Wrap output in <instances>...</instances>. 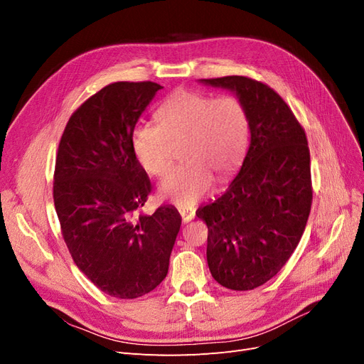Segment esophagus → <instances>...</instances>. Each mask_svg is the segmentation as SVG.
Wrapping results in <instances>:
<instances>
[{
  "instance_id": "obj_1",
  "label": "esophagus",
  "mask_w": 364,
  "mask_h": 364,
  "mask_svg": "<svg viewBox=\"0 0 364 364\" xmlns=\"http://www.w3.org/2000/svg\"><path fill=\"white\" fill-rule=\"evenodd\" d=\"M179 214H181V217H182L185 223L191 222V220L196 215V209H193V208H179Z\"/></svg>"
}]
</instances>
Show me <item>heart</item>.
Here are the masks:
<instances>
[{
	"instance_id": "heart-1",
	"label": "heart",
	"mask_w": 364,
	"mask_h": 364,
	"mask_svg": "<svg viewBox=\"0 0 364 364\" xmlns=\"http://www.w3.org/2000/svg\"><path fill=\"white\" fill-rule=\"evenodd\" d=\"M158 126L139 124L132 135L135 156L147 173L164 176L182 149V167L159 186L162 199L190 208L213 188L214 176L226 179L246 155L250 121L234 94L214 97L194 90L170 95L156 112Z\"/></svg>"
}]
</instances>
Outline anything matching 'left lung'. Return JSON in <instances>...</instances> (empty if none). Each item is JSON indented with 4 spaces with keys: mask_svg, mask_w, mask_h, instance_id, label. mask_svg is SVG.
Wrapping results in <instances>:
<instances>
[{
    "mask_svg": "<svg viewBox=\"0 0 364 364\" xmlns=\"http://www.w3.org/2000/svg\"><path fill=\"white\" fill-rule=\"evenodd\" d=\"M200 82L234 91L249 114L250 146L240 173L196 215L208 226L213 278L230 290H253L299 245L313 202L310 149L304 127L269 85L245 75Z\"/></svg>",
    "mask_w": 364,
    "mask_h": 364,
    "instance_id": "1",
    "label": "left lung"
}]
</instances>
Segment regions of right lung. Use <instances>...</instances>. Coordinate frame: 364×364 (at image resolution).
I'll return each mask as SVG.
<instances>
[{
	"mask_svg": "<svg viewBox=\"0 0 364 364\" xmlns=\"http://www.w3.org/2000/svg\"><path fill=\"white\" fill-rule=\"evenodd\" d=\"M162 86L115 82L80 105L62 134L53 199L62 237L86 278L109 296L135 299L167 277L182 218L173 206L136 215L151 193L132 135Z\"/></svg>",
	"mask_w": 364,
	"mask_h": 364,
	"instance_id": "right-lung-1",
	"label": "right lung"
}]
</instances>
